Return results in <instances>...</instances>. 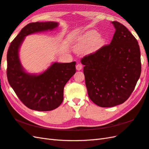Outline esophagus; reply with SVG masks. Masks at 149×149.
I'll use <instances>...</instances> for the list:
<instances>
[{"label": "esophagus", "instance_id": "1", "mask_svg": "<svg viewBox=\"0 0 149 149\" xmlns=\"http://www.w3.org/2000/svg\"><path fill=\"white\" fill-rule=\"evenodd\" d=\"M76 68H77V70L78 71H80L81 70V69L83 68V66L81 63H78L77 64V66H76Z\"/></svg>", "mask_w": 149, "mask_h": 149}]
</instances>
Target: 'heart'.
<instances>
[{
    "label": "heart",
    "instance_id": "1",
    "mask_svg": "<svg viewBox=\"0 0 149 149\" xmlns=\"http://www.w3.org/2000/svg\"><path fill=\"white\" fill-rule=\"evenodd\" d=\"M105 42V39L95 31H90L78 40L76 45L77 50L89 49L91 51L100 48Z\"/></svg>",
    "mask_w": 149,
    "mask_h": 149
}]
</instances>
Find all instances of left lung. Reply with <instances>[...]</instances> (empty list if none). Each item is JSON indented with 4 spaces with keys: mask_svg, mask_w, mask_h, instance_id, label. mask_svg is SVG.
Here are the masks:
<instances>
[{
    "mask_svg": "<svg viewBox=\"0 0 149 149\" xmlns=\"http://www.w3.org/2000/svg\"><path fill=\"white\" fill-rule=\"evenodd\" d=\"M112 23L116 31L110 44L81 59L88 97L102 107L124 103L135 89L141 70L136 39L123 24Z\"/></svg>",
    "mask_w": 149,
    "mask_h": 149,
    "instance_id": "obj_1",
    "label": "left lung"
}]
</instances>
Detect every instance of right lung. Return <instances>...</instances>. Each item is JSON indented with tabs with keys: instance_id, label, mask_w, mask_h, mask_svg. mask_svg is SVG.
I'll use <instances>...</instances> for the list:
<instances>
[{
	"instance_id": "right-lung-1",
	"label": "right lung",
	"mask_w": 149,
	"mask_h": 149,
	"mask_svg": "<svg viewBox=\"0 0 149 149\" xmlns=\"http://www.w3.org/2000/svg\"><path fill=\"white\" fill-rule=\"evenodd\" d=\"M58 23H31L25 26L10 43L7 54V77L9 85L24 105L32 110L49 111L59 107L63 101L64 87L76 72V62L54 63L39 75L26 73L18 55L24 37L36 32L53 30Z\"/></svg>"
}]
</instances>
